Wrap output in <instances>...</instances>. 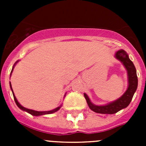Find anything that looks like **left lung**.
<instances>
[{"label":"left lung","instance_id":"left-lung-1","mask_svg":"<svg viewBox=\"0 0 146 146\" xmlns=\"http://www.w3.org/2000/svg\"><path fill=\"white\" fill-rule=\"evenodd\" d=\"M115 58L121 61L126 69L128 77V87L121 97L104 105L94 104L91 102L87 94L84 93V96L89 108L95 113L101 114H114L120 111L121 110L124 109L130 104L134 94L137 88L138 80L137 76V71L133 62L129 58L127 52L123 50H118L115 53Z\"/></svg>","mask_w":146,"mask_h":146}]
</instances>
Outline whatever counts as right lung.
Wrapping results in <instances>:
<instances>
[{
	"instance_id": "add662e5",
	"label": "right lung",
	"mask_w": 146,
	"mask_h": 146,
	"mask_svg": "<svg viewBox=\"0 0 146 146\" xmlns=\"http://www.w3.org/2000/svg\"><path fill=\"white\" fill-rule=\"evenodd\" d=\"M18 62H19V60H17L16 62H15V64H14V66H13L12 67V69H11V74H10V77H11V73H12L13 72V69H14V68H15V65H16L17 64ZM10 88H11V91H12V94H13V96H14V99H15V103H16V104L17 105V107L20 109H21L22 110H23V111L25 112H27V113H30L31 115H34V116H40V115H47V114H52V113H55V112H57L58 110H60V108H61L62 104H60V106L58 107V108H55V109L52 110H49V111H36V110H31V109H28V108H24L23 106H22L21 104H20V103L18 102L16 96H15V94H14V91H13L12 90V87H11V82H10Z\"/></svg>"
}]
</instances>
